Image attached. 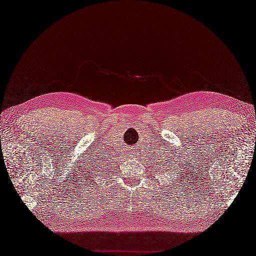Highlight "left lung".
I'll return each instance as SVG.
<instances>
[{"mask_svg": "<svg viewBox=\"0 0 256 256\" xmlns=\"http://www.w3.org/2000/svg\"><path fill=\"white\" fill-rule=\"evenodd\" d=\"M161 166H162V162H161ZM164 171H166V168H164ZM171 178H172V176H171ZM178 178L180 180V178ZM178 182H180V180H178Z\"/></svg>", "mask_w": 256, "mask_h": 256, "instance_id": "obj_1", "label": "left lung"}]
</instances>
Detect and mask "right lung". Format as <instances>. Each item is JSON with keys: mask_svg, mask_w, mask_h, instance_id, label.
Listing matches in <instances>:
<instances>
[{"mask_svg": "<svg viewBox=\"0 0 256 256\" xmlns=\"http://www.w3.org/2000/svg\"><path fill=\"white\" fill-rule=\"evenodd\" d=\"M98 166H100V164H98Z\"/></svg>", "mask_w": 256, "mask_h": 256, "instance_id": "right-lung-1", "label": "right lung"}]
</instances>
